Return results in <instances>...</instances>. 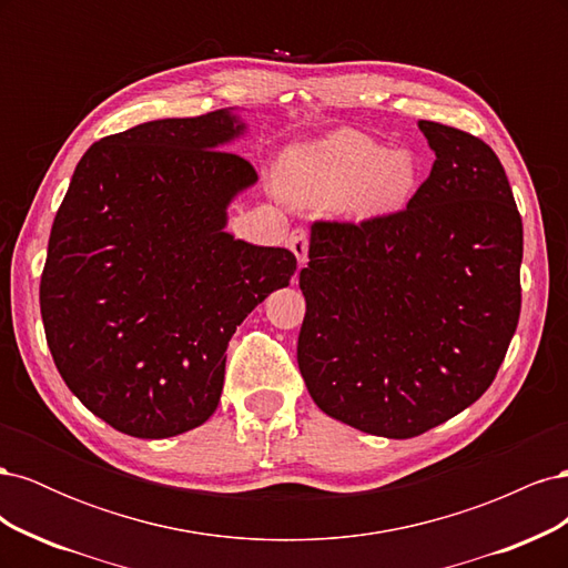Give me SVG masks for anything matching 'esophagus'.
Wrapping results in <instances>:
<instances>
[{"mask_svg":"<svg viewBox=\"0 0 568 568\" xmlns=\"http://www.w3.org/2000/svg\"><path fill=\"white\" fill-rule=\"evenodd\" d=\"M286 244L291 251L296 253L298 265H305L307 263V246H311V234H307V230H303V227L291 230Z\"/></svg>","mask_w":568,"mask_h":568,"instance_id":"1","label":"esophagus"}]
</instances>
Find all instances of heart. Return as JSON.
I'll return each mask as SVG.
<instances>
[{
	"instance_id": "b5f03b06",
	"label": "heart",
	"mask_w": 568,
	"mask_h": 568,
	"mask_svg": "<svg viewBox=\"0 0 568 568\" xmlns=\"http://www.w3.org/2000/svg\"><path fill=\"white\" fill-rule=\"evenodd\" d=\"M422 182V163L412 149H384L357 130H336L291 149L282 161L288 199L336 205L357 217L400 211Z\"/></svg>"
}]
</instances>
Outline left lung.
Returning <instances> with one entry per match:
<instances>
[{"label": "left lung", "mask_w": 568, "mask_h": 568, "mask_svg": "<svg viewBox=\"0 0 568 568\" xmlns=\"http://www.w3.org/2000/svg\"><path fill=\"white\" fill-rule=\"evenodd\" d=\"M436 151L407 209L315 220L298 369L326 415L415 438L493 384L521 313L524 225L478 136L419 120Z\"/></svg>", "instance_id": "1"}]
</instances>
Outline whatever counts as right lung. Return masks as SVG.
Returning <instances> with one entry per match:
<instances>
[{
	"mask_svg": "<svg viewBox=\"0 0 568 568\" xmlns=\"http://www.w3.org/2000/svg\"><path fill=\"white\" fill-rule=\"evenodd\" d=\"M230 111L109 134L80 159L49 234L40 311L78 400L134 438L209 419L236 326L288 286L296 255L225 232L227 203L257 180L222 149Z\"/></svg>",
	"mask_w": 568,
	"mask_h": 568,
	"instance_id": "obj_1",
	"label": "right lung"
}]
</instances>
